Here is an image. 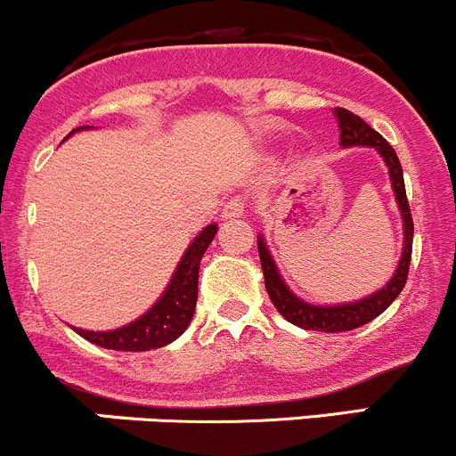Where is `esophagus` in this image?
<instances>
[{
	"instance_id": "34e87169",
	"label": "esophagus",
	"mask_w": 456,
	"mask_h": 456,
	"mask_svg": "<svg viewBox=\"0 0 456 456\" xmlns=\"http://www.w3.org/2000/svg\"><path fill=\"white\" fill-rule=\"evenodd\" d=\"M243 210H246V200H243V198H232V200H228L226 207H224L222 217H224V219L241 217Z\"/></svg>"
}]
</instances>
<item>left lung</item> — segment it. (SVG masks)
Segmentation results:
<instances>
[{"mask_svg": "<svg viewBox=\"0 0 456 456\" xmlns=\"http://www.w3.org/2000/svg\"><path fill=\"white\" fill-rule=\"evenodd\" d=\"M339 124V143L341 148H374L385 160L387 169H389L391 189H394L395 204L400 208V217H403V254H400L398 267H395L394 276L389 278L385 287L379 291L370 293V296L361 297L354 302H344V305H311V302L302 300L296 293L289 289L282 281L281 272H278L276 263H273L269 248L265 246L263 234H258V256H261L263 276H265V289L272 297L273 306L278 308L282 317L291 324L305 328V330H320V332H344L359 328L379 317L395 297L400 296L406 285V276H409L411 265V248H413V219H411V208L406 202L404 191V175L403 165H400L398 154L389 143L379 134L371 126H367L359 115L346 110L335 109L332 110Z\"/></svg>", "mask_w": 456, "mask_h": 456, "instance_id": "1", "label": "left lung"}]
</instances>
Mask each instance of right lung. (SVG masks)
Here are the masks:
<instances>
[{
    "label": "right lung",
    "instance_id": "1",
    "mask_svg": "<svg viewBox=\"0 0 456 456\" xmlns=\"http://www.w3.org/2000/svg\"><path fill=\"white\" fill-rule=\"evenodd\" d=\"M86 128L89 126H80V128L71 130V134ZM215 232H217V224H208L191 241L163 296L154 302L150 311L136 317L134 322L115 328V330H85V328H73V330L85 337L86 341H91V344L106 347V350L121 352L154 350V347H163L178 339L193 320L195 302H198L200 261H202L204 252L215 239Z\"/></svg>",
    "mask_w": 456,
    "mask_h": 456
}]
</instances>
